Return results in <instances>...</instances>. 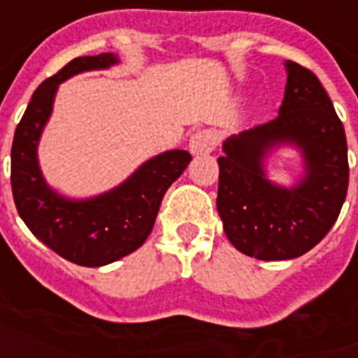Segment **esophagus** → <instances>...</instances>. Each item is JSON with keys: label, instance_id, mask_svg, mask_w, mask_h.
<instances>
[{"label": "esophagus", "instance_id": "obj_1", "mask_svg": "<svg viewBox=\"0 0 358 358\" xmlns=\"http://www.w3.org/2000/svg\"><path fill=\"white\" fill-rule=\"evenodd\" d=\"M219 145V133L215 129H200V131L192 133L189 141L190 152L194 156L200 154H210L213 148Z\"/></svg>", "mask_w": 358, "mask_h": 358}]
</instances>
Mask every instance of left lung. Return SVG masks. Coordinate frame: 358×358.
<instances>
[{"label": "left lung", "instance_id": "8db88e82", "mask_svg": "<svg viewBox=\"0 0 358 358\" xmlns=\"http://www.w3.org/2000/svg\"><path fill=\"white\" fill-rule=\"evenodd\" d=\"M286 91L278 116L233 135L219 156L217 211L238 252L282 262L307 254L340 215L349 185L345 129L311 70L286 61ZM292 144L304 154L306 176L296 187L271 183L262 158Z\"/></svg>", "mask_w": 358, "mask_h": 358}]
</instances>
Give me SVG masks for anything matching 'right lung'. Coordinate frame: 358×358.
Segmentation results:
<instances>
[{"label": "right lung", "mask_w": 358, "mask_h": 358, "mask_svg": "<svg viewBox=\"0 0 358 358\" xmlns=\"http://www.w3.org/2000/svg\"><path fill=\"white\" fill-rule=\"evenodd\" d=\"M116 62L118 57L112 53L78 57L47 78L34 91L13 139L11 189L18 215L55 254L83 267L108 265L143 246L166 190L192 160L187 150L158 154L120 187L87 200L64 198L47 185L38 166V143L53 110L59 83Z\"/></svg>", "instance_id": "1"}]
</instances>
